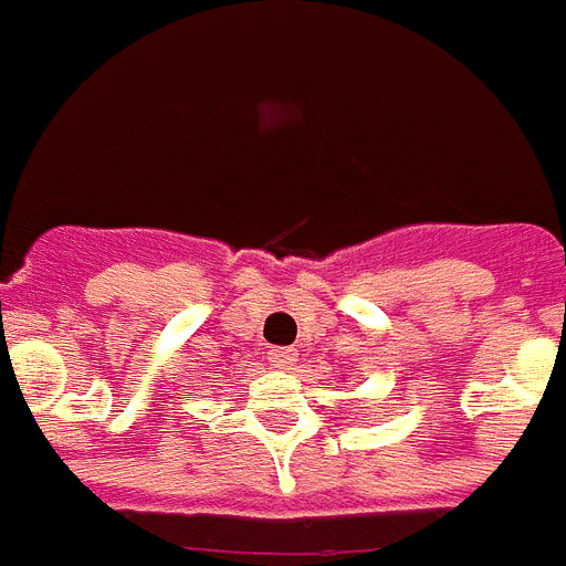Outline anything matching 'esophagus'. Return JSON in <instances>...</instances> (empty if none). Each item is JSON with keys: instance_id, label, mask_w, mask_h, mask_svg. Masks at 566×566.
<instances>
[{"instance_id": "esophagus-1", "label": "esophagus", "mask_w": 566, "mask_h": 566, "mask_svg": "<svg viewBox=\"0 0 566 566\" xmlns=\"http://www.w3.org/2000/svg\"><path fill=\"white\" fill-rule=\"evenodd\" d=\"M269 358H272V364L277 367V370H294V364H297V349H292V347L272 349V353H269Z\"/></svg>"}]
</instances>
